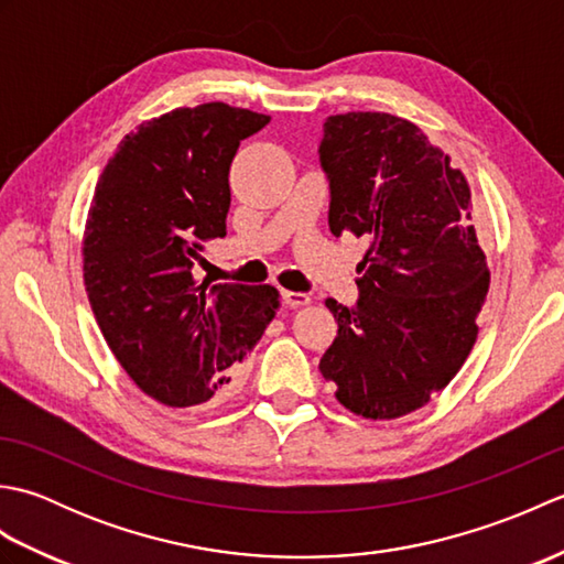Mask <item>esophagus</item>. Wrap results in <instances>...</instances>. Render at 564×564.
Returning <instances> with one entry per match:
<instances>
[{
  "instance_id": "esophagus-1",
  "label": "esophagus",
  "mask_w": 564,
  "mask_h": 564,
  "mask_svg": "<svg viewBox=\"0 0 564 564\" xmlns=\"http://www.w3.org/2000/svg\"><path fill=\"white\" fill-rule=\"evenodd\" d=\"M281 297H283V303L289 305V307H305V305H310V295H305V293L281 291Z\"/></svg>"
}]
</instances>
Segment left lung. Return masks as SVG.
<instances>
[{
	"mask_svg": "<svg viewBox=\"0 0 564 564\" xmlns=\"http://www.w3.org/2000/svg\"><path fill=\"white\" fill-rule=\"evenodd\" d=\"M329 230L364 239L356 307L319 361L337 400L366 419L424 406L463 368L489 291L470 186L422 128L400 116H329L319 145Z\"/></svg>",
	"mask_w": 564,
	"mask_h": 564,
	"instance_id": "left-lung-1",
	"label": "left lung"
}]
</instances>
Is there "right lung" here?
I'll return each mask as SVG.
<instances>
[{"label": "right lung", "mask_w": 564, "mask_h": 564, "mask_svg": "<svg viewBox=\"0 0 564 564\" xmlns=\"http://www.w3.org/2000/svg\"><path fill=\"white\" fill-rule=\"evenodd\" d=\"M269 121L223 101L174 109L121 140L94 191L82 239L89 305L130 380L166 406L225 398L281 307L273 285L191 273L227 232L239 142Z\"/></svg>", "instance_id": "1"}]
</instances>
